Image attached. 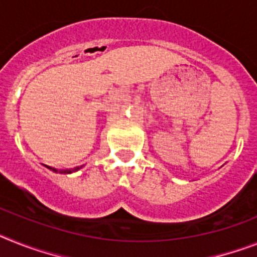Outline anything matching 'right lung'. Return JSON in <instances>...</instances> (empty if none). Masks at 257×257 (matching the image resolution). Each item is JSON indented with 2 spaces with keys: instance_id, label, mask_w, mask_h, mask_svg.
I'll list each match as a JSON object with an SVG mask.
<instances>
[{
  "instance_id": "1",
  "label": "right lung",
  "mask_w": 257,
  "mask_h": 257,
  "mask_svg": "<svg viewBox=\"0 0 257 257\" xmlns=\"http://www.w3.org/2000/svg\"><path fill=\"white\" fill-rule=\"evenodd\" d=\"M45 167H47V169H49V170H52V171L57 172V170L53 169V167H51V166H45ZM82 167H83V166H79V167H75L74 170H61V171H60V174H72V172H74V171H78V170L82 169Z\"/></svg>"
}]
</instances>
